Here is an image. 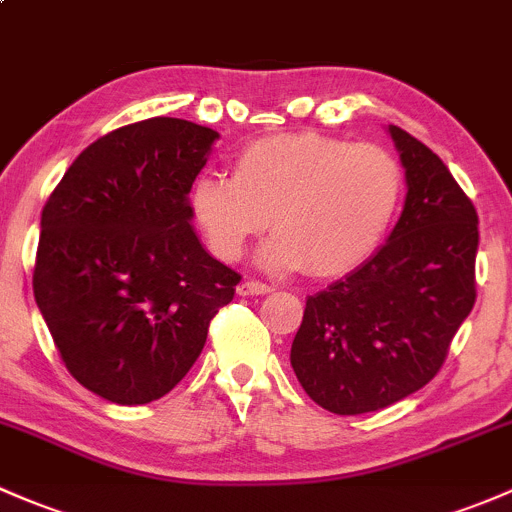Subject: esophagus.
<instances>
[{
    "label": "esophagus",
    "mask_w": 512,
    "mask_h": 512,
    "mask_svg": "<svg viewBox=\"0 0 512 512\" xmlns=\"http://www.w3.org/2000/svg\"><path fill=\"white\" fill-rule=\"evenodd\" d=\"M272 287L267 282H260V279H245V282L238 287V294L242 297H260V294H270Z\"/></svg>",
    "instance_id": "esophagus-1"
}]
</instances>
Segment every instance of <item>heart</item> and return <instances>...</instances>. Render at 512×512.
Returning a JSON list of instances; mask_svg holds the SVG:
<instances>
[{
    "mask_svg": "<svg viewBox=\"0 0 512 512\" xmlns=\"http://www.w3.org/2000/svg\"><path fill=\"white\" fill-rule=\"evenodd\" d=\"M405 196L400 159L373 142L321 132H284L247 144L233 176H203L191 211L215 257L235 262L274 228L262 265L338 277L368 260Z\"/></svg>",
    "mask_w": 512,
    "mask_h": 512,
    "instance_id": "heart-1",
    "label": "heart"
}]
</instances>
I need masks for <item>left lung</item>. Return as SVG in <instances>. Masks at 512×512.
Returning <instances> with one entry per match:
<instances>
[{
  "label": "left lung",
  "mask_w": 512,
  "mask_h": 512,
  "mask_svg": "<svg viewBox=\"0 0 512 512\" xmlns=\"http://www.w3.org/2000/svg\"><path fill=\"white\" fill-rule=\"evenodd\" d=\"M407 198L390 238L360 267L306 299L292 368L333 414L395 405L444 365L476 301L478 215L446 164L390 125Z\"/></svg>",
  "instance_id": "8db88e82"
}]
</instances>
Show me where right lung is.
Here are the masks:
<instances>
[{
	"mask_svg": "<svg viewBox=\"0 0 512 512\" xmlns=\"http://www.w3.org/2000/svg\"><path fill=\"white\" fill-rule=\"evenodd\" d=\"M218 132L152 117L80 152L41 213L34 297L68 373L117 405L174 390L240 274L191 228L188 193Z\"/></svg>",
	"mask_w": 512,
	"mask_h": 512,
	"instance_id": "1",
	"label": "right lung"
}]
</instances>
